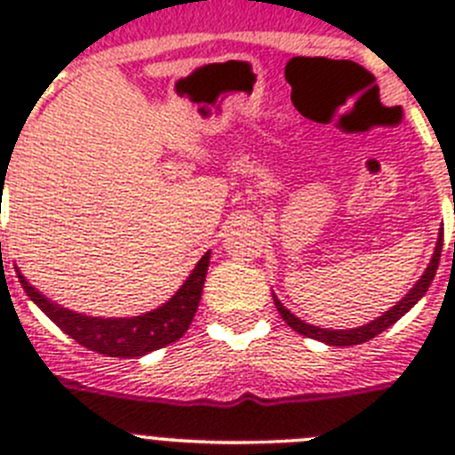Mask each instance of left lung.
I'll return each mask as SVG.
<instances>
[{"instance_id":"1","label":"left lung","mask_w":455,"mask_h":455,"mask_svg":"<svg viewBox=\"0 0 455 455\" xmlns=\"http://www.w3.org/2000/svg\"><path fill=\"white\" fill-rule=\"evenodd\" d=\"M442 236H444V230L440 228V235H437V243H435V252H433L431 262H428L426 271L419 275V280L412 284V289H410V291L405 293L403 299L394 305V307H389L387 312H383V315L378 316V319L369 321V323L357 325V328H348V331H332V328H319V325L305 323L303 319H299L296 315H291V312H289V309L284 307L280 300H277L275 293H273V300H275L277 312H280V316H283L284 323H287L289 328H293V331L300 332V335H305V337H312V339L323 341V344H328V347H353V344H364V341L373 339L376 335H380L383 331H387L392 323H396V321H399L405 312H410V309L415 307L417 300H421V296L428 291V287H431V283H433V277H435L437 264H440ZM453 248H455V243H453Z\"/></svg>"}]
</instances>
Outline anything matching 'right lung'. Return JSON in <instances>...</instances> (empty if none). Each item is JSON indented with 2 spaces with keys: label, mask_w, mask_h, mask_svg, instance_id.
Returning <instances> with one entry per match:
<instances>
[{
  "label": "right lung",
  "mask_w": 455,
  "mask_h": 455,
  "mask_svg": "<svg viewBox=\"0 0 455 455\" xmlns=\"http://www.w3.org/2000/svg\"><path fill=\"white\" fill-rule=\"evenodd\" d=\"M209 255L212 251L200 257V262L196 264L191 275L184 280V284L175 291L172 299L146 315L124 316V319H102V316L72 312V309L45 299L38 289L27 283V277L20 271L18 277L27 296L82 347L108 357H140L178 341L188 331L196 309H198L200 296H203Z\"/></svg>",
  "instance_id": "1"
}]
</instances>
